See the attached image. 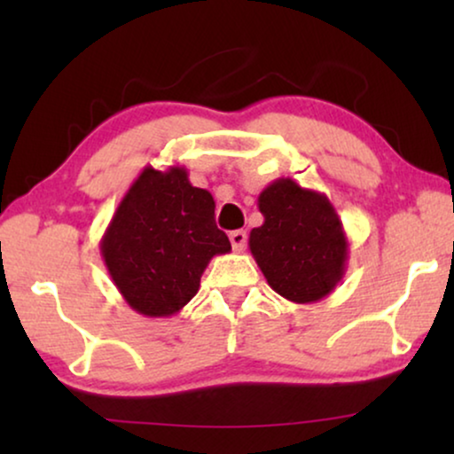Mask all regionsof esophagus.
Instances as JSON below:
<instances>
[{"label": "esophagus", "mask_w": 454, "mask_h": 454, "mask_svg": "<svg viewBox=\"0 0 454 454\" xmlns=\"http://www.w3.org/2000/svg\"><path fill=\"white\" fill-rule=\"evenodd\" d=\"M229 241H231L235 252H241L247 244V233L244 231V229H238V231L229 233Z\"/></svg>", "instance_id": "obj_1"}]
</instances>
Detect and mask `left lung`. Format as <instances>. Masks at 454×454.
Listing matches in <instances>:
<instances>
[{"instance_id":"8db88e82","label":"left lung","mask_w":454,"mask_h":454,"mask_svg":"<svg viewBox=\"0 0 454 454\" xmlns=\"http://www.w3.org/2000/svg\"><path fill=\"white\" fill-rule=\"evenodd\" d=\"M264 223L250 231V252L272 289L294 303L331 295L347 270L349 241L326 194L278 177L258 196Z\"/></svg>"}]
</instances>
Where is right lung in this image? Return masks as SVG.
I'll return each instance as SVG.
<instances>
[{"instance_id":"obj_1","label":"right lung","mask_w":454,"mask_h":454,"mask_svg":"<svg viewBox=\"0 0 454 454\" xmlns=\"http://www.w3.org/2000/svg\"><path fill=\"white\" fill-rule=\"evenodd\" d=\"M231 252L215 225V200L194 188L185 167H145L101 239L111 281L148 318L177 314L198 294L210 260Z\"/></svg>"}]
</instances>
